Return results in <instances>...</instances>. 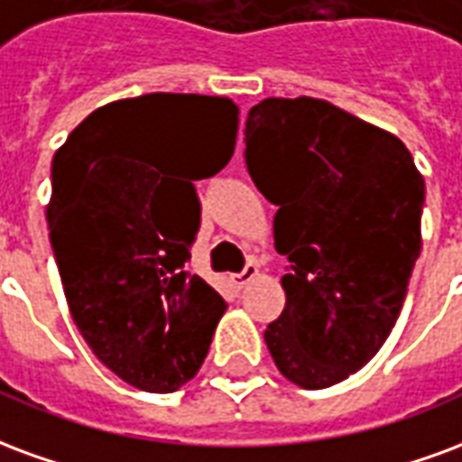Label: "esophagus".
<instances>
[{
	"label": "esophagus",
	"instance_id": "esophagus-1",
	"mask_svg": "<svg viewBox=\"0 0 462 462\" xmlns=\"http://www.w3.org/2000/svg\"><path fill=\"white\" fill-rule=\"evenodd\" d=\"M255 275H258V268H255L254 263H248L241 273H236V275H231V282H234L236 288H244V285H248V282L254 281Z\"/></svg>",
	"mask_w": 462,
	"mask_h": 462
}]
</instances>
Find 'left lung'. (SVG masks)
Masks as SVG:
<instances>
[{
  "mask_svg": "<svg viewBox=\"0 0 462 462\" xmlns=\"http://www.w3.org/2000/svg\"><path fill=\"white\" fill-rule=\"evenodd\" d=\"M245 167L278 207L285 308L265 345L285 379L328 389L389 337L420 254L426 184L396 134L318 97H265L245 120Z\"/></svg>",
  "mask_w": 462,
  "mask_h": 462,
  "instance_id": "1",
  "label": "left lung"
}]
</instances>
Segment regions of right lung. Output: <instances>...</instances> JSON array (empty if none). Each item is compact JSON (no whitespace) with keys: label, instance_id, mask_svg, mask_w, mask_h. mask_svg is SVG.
Segmentation results:
<instances>
[{"label":"right lung","instance_id":"add662e5","mask_svg":"<svg viewBox=\"0 0 462 462\" xmlns=\"http://www.w3.org/2000/svg\"><path fill=\"white\" fill-rule=\"evenodd\" d=\"M234 100L147 93L93 110L51 162L49 238L70 318L134 389L171 393L204 365L226 302L184 263L194 181L231 160Z\"/></svg>","mask_w":462,"mask_h":462}]
</instances>
